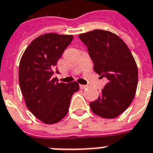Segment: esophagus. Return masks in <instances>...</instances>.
<instances>
[{"mask_svg":"<svg viewBox=\"0 0 153 153\" xmlns=\"http://www.w3.org/2000/svg\"><path fill=\"white\" fill-rule=\"evenodd\" d=\"M88 85H83V84H80L79 85V88L81 89H84V88H88Z\"/></svg>","mask_w":153,"mask_h":153,"instance_id":"esophagus-1","label":"esophagus"}]
</instances>
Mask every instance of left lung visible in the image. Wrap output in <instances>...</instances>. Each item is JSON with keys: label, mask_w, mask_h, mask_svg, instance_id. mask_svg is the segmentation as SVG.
I'll return each mask as SVG.
<instances>
[{"label": "left lung", "mask_w": 153, "mask_h": 153, "mask_svg": "<svg viewBox=\"0 0 153 153\" xmlns=\"http://www.w3.org/2000/svg\"><path fill=\"white\" fill-rule=\"evenodd\" d=\"M79 38L88 48L93 70L108 79L98 98L90 102V108L102 118H115L135 96L138 68L134 59L124 41L109 31L95 29Z\"/></svg>", "instance_id": "8db88e82"}]
</instances>
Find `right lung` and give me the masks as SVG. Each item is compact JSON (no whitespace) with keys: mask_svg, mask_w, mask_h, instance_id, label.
Masks as SVG:
<instances>
[{"mask_svg":"<svg viewBox=\"0 0 153 153\" xmlns=\"http://www.w3.org/2000/svg\"><path fill=\"white\" fill-rule=\"evenodd\" d=\"M72 35L47 33L32 42L23 54L19 68V87L28 109L45 124L60 121L69 111L76 82L58 83L53 78L57 61L71 43Z\"/></svg>","mask_w":153,"mask_h":153,"instance_id":"obj_1","label":"right lung"}]
</instances>
